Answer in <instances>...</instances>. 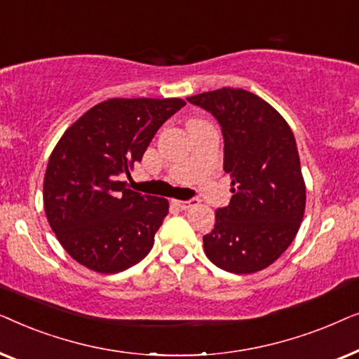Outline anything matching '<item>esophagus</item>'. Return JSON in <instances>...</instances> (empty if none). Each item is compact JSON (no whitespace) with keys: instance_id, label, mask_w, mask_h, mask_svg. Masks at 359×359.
<instances>
[{"instance_id":"34e87169","label":"esophagus","mask_w":359,"mask_h":359,"mask_svg":"<svg viewBox=\"0 0 359 359\" xmlns=\"http://www.w3.org/2000/svg\"><path fill=\"white\" fill-rule=\"evenodd\" d=\"M173 203H175V205H178L180 209L186 210V209L194 208V205H198L199 201L198 199H189V201H173Z\"/></svg>"}]
</instances>
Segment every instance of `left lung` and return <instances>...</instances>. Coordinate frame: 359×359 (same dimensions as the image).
I'll list each match as a JSON object with an SVG mask.
<instances>
[{"label": "left lung", "instance_id": "8db88e82", "mask_svg": "<svg viewBox=\"0 0 359 359\" xmlns=\"http://www.w3.org/2000/svg\"><path fill=\"white\" fill-rule=\"evenodd\" d=\"M188 101L222 127L224 171L232 178V199L215 210L204 252L229 273L262 271L292 243L306 210L291 127L266 101L240 88L201 93Z\"/></svg>", "mask_w": 359, "mask_h": 359}]
</instances>
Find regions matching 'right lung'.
<instances>
[{
  "instance_id": "add662e5",
  "label": "right lung",
  "mask_w": 359,
  "mask_h": 359,
  "mask_svg": "<svg viewBox=\"0 0 359 359\" xmlns=\"http://www.w3.org/2000/svg\"><path fill=\"white\" fill-rule=\"evenodd\" d=\"M180 97H112L68 127L48 158L43 209L58 242L93 271L112 274L142 262L168 214V201L127 189L119 176L142 160Z\"/></svg>"
}]
</instances>
